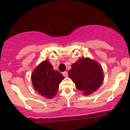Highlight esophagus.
I'll return each mask as SVG.
<instances>
[{"label":"esophagus","instance_id":"34e87169","mask_svg":"<svg viewBox=\"0 0 130 130\" xmlns=\"http://www.w3.org/2000/svg\"><path fill=\"white\" fill-rule=\"evenodd\" d=\"M63 75L64 76V77H68V72H63Z\"/></svg>","mask_w":130,"mask_h":130}]
</instances>
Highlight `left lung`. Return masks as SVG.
<instances>
[{
	"label": "left lung",
	"instance_id": "obj_1",
	"mask_svg": "<svg viewBox=\"0 0 130 130\" xmlns=\"http://www.w3.org/2000/svg\"><path fill=\"white\" fill-rule=\"evenodd\" d=\"M70 78L76 88L87 95L98 89L103 80L102 68L95 61L89 58H80L72 65L69 71Z\"/></svg>",
	"mask_w": 130,
	"mask_h": 130
}]
</instances>
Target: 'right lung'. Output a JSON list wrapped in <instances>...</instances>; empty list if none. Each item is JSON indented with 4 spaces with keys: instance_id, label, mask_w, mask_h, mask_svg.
Returning <instances> with one entry per match:
<instances>
[{
    "instance_id": "1",
    "label": "right lung",
    "mask_w": 130,
    "mask_h": 130,
    "mask_svg": "<svg viewBox=\"0 0 130 130\" xmlns=\"http://www.w3.org/2000/svg\"><path fill=\"white\" fill-rule=\"evenodd\" d=\"M64 78L53 68L48 60H45L34 70L31 80L35 90L46 98H53L57 94L59 84Z\"/></svg>"
}]
</instances>
